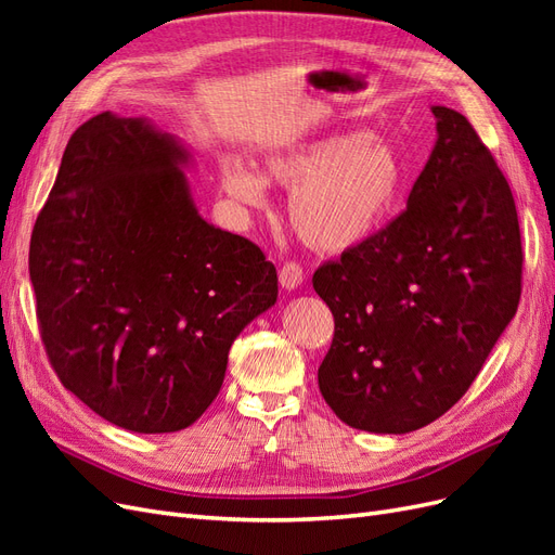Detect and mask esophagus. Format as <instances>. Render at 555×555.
Listing matches in <instances>:
<instances>
[{
  "instance_id": "1",
  "label": "esophagus",
  "mask_w": 555,
  "mask_h": 555,
  "mask_svg": "<svg viewBox=\"0 0 555 555\" xmlns=\"http://www.w3.org/2000/svg\"><path fill=\"white\" fill-rule=\"evenodd\" d=\"M304 268H300V263L296 261H287L280 266V284L284 289H296L304 284Z\"/></svg>"
}]
</instances>
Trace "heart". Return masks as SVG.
Wrapping results in <instances>:
<instances>
[{"label":"heart","instance_id":"1","mask_svg":"<svg viewBox=\"0 0 555 555\" xmlns=\"http://www.w3.org/2000/svg\"><path fill=\"white\" fill-rule=\"evenodd\" d=\"M224 192L245 208L266 206V180L292 192V224L314 251L340 255L386 227L396 210L402 166L373 133H340L282 150L266 159V180L238 159L220 164Z\"/></svg>","mask_w":555,"mask_h":555}]
</instances>
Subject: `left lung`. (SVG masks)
Returning a JSON list of instances; mask_svg holds the SVG:
<instances>
[{"instance_id": "8db88e82", "label": "left lung", "mask_w": 555, "mask_h": 555, "mask_svg": "<svg viewBox=\"0 0 555 555\" xmlns=\"http://www.w3.org/2000/svg\"><path fill=\"white\" fill-rule=\"evenodd\" d=\"M433 115L438 143L408 208L312 275L335 322L319 391L367 433H410L456 405L520 298L509 182L465 115Z\"/></svg>"}]
</instances>
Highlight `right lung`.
<instances>
[{
	"label": "right lung",
	"instance_id": "add662e5",
	"mask_svg": "<svg viewBox=\"0 0 555 555\" xmlns=\"http://www.w3.org/2000/svg\"><path fill=\"white\" fill-rule=\"evenodd\" d=\"M188 159L141 117L94 115L66 143L29 241L50 365L133 433L192 426L220 393L231 343L278 300L261 247L196 212Z\"/></svg>",
	"mask_w": 555,
	"mask_h": 555
}]
</instances>
